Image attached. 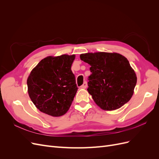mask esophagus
I'll return each mask as SVG.
<instances>
[{
  "instance_id": "obj_1",
  "label": "esophagus",
  "mask_w": 159,
  "mask_h": 159,
  "mask_svg": "<svg viewBox=\"0 0 159 159\" xmlns=\"http://www.w3.org/2000/svg\"><path fill=\"white\" fill-rule=\"evenodd\" d=\"M87 86H88V84H87V82H86V81H84V83L83 84V85L81 86V88L85 89L86 88H87Z\"/></svg>"
}]
</instances>
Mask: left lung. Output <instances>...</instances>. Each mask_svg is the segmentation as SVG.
<instances>
[{"instance_id":"left-lung-1","label":"left lung","mask_w":159,"mask_h":159,"mask_svg":"<svg viewBox=\"0 0 159 159\" xmlns=\"http://www.w3.org/2000/svg\"><path fill=\"white\" fill-rule=\"evenodd\" d=\"M80 59L91 66L88 91L101 109H117L131 99L137 78L125 57L95 52L81 54Z\"/></svg>"}]
</instances>
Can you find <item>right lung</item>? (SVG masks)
Returning <instances> with one entry per match:
<instances>
[{"label": "right lung", "instance_id": "obj_1", "mask_svg": "<svg viewBox=\"0 0 159 159\" xmlns=\"http://www.w3.org/2000/svg\"><path fill=\"white\" fill-rule=\"evenodd\" d=\"M74 59V54L48 56L31 71L28 93L41 112L60 117L69 110L78 89L71 70Z\"/></svg>", "mask_w": 159, "mask_h": 159}]
</instances>
